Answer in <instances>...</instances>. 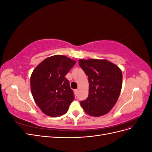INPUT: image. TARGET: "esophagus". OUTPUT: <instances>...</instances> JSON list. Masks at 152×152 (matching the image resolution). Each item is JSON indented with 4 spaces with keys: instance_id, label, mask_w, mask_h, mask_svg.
I'll return each mask as SVG.
<instances>
[{
    "instance_id": "obj_1",
    "label": "esophagus",
    "mask_w": 152,
    "mask_h": 152,
    "mask_svg": "<svg viewBox=\"0 0 152 152\" xmlns=\"http://www.w3.org/2000/svg\"><path fill=\"white\" fill-rule=\"evenodd\" d=\"M78 91H79V89H75V90L74 91L75 93V94H77V93H78Z\"/></svg>"
}]
</instances>
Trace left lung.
Returning <instances> with one entry per match:
<instances>
[{
    "label": "left lung",
    "mask_w": 152,
    "mask_h": 152,
    "mask_svg": "<svg viewBox=\"0 0 152 152\" xmlns=\"http://www.w3.org/2000/svg\"><path fill=\"white\" fill-rule=\"evenodd\" d=\"M79 64L88 76L89 95L80 102L89 115L100 117L115 104L122 86V73L118 66L107 59H80Z\"/></svg>",
    "instance_id": "8db88e82"
}]
</instances>
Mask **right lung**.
<instances>
[{
  "instance_id": "right-lung-1",
  "label": "right lung",
  "mask_w": 152,
  "mask_h": 152,
  "mask_svg": "<svg viewBox=\"0 0 152 152\" xmlns=\"http://www.w3.org/2000/svg\"><path fill=\"white\" fill-rule=\"evenodd\" d=\"M75 64L66 56L54 55L45 59L32 72L31 94L44 114L56 117L68 111L74 96L65 75Z\"/></svg>"
}]
</instances>
